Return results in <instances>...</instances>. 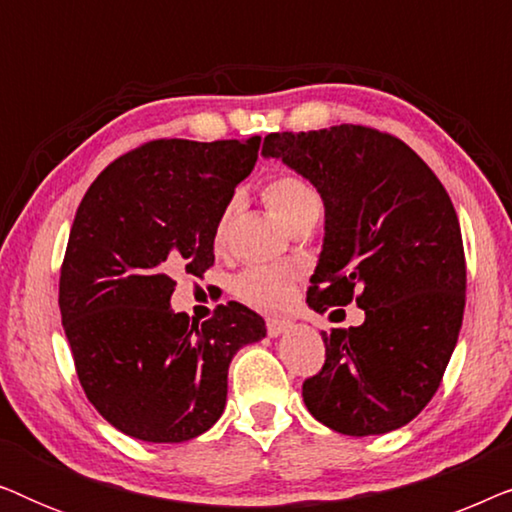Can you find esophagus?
<instances>
[{
    "label": "esophagus",
    "instance_id": "1",
    "mask_svg": "<svg viewBox=\"0 0 512 512\" xmlns=\"http://www.w3.org/2000/svg\"><path fill=\"white\" fill-rule=\"evenodd\" d=\"M293 324L289 319H277V317H272V319H268V335L270 338H277V335H282V333H286L289 331Z\"/></svg>",
    "mask_w": 512,
    "mask_h": 512
}]
</instances>
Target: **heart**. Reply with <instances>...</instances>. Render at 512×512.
Wrapping results in <instances>:
<instances>
[{
    "label": "heart",
    "mask_w": 512,
    "mask_h": 512,
    "mask_svg": "<svg viewBox=\"0 0 512 512\" xmlns=\"http://www.w3.org/2000/svg\"><path fill=\"white\" fill-rule=\"evenodd\" d=\"M263 200L268 202L272 214L284 223L286 228H296L303 221H317L321 212L319 193L307 184L303 177L291 172H282L272 177L263 188ZM237 207V200H230L216 221L214 242L223 244L228 235L230 219ZM293 284L296 277L293 272L282 268H265V265H254L240 272L235 279V293L244 303L261 307V310H277L286 305L293 296Z\"/></svg>",
    "instance_id": "heart-1"
}]
</instances>
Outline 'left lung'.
<instances>
[{"mask_svg":"<svg viewBox=\"0 0 512 512\" xmlns=\"http://www.w3.org/2000/svg\"><path fill=\"white\" fill-rule=\"evenodd\" d=\"M263 156L324 200L307 303L324 312L356 300L366 312L361 326L321 333L326 361L303 382L307 410L345 436L401 429L438 391L464 319L466 258L450 195L408 144L363 125L272 132Z\"/></svg>","mask_w":512,"mask_h":512,"instance_id":"1","label":"left lung"}]
</instances>
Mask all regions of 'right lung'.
<instances>
[{"label":"right lung","mask_w":512,"mask_h":512,"mask_svg":"<svg viewBox=\"0 0 512 512\" xmlns=\"http://www.w3.org/2000/svg\"><path fill=\"white\" fill-rule=\"evenodd\" d=\"M261 137L156 139L114 160L76 209L60 270V314L76 375L111 426L184 443L226 408L237 349L265 338L240 303L198 326L174 312V275L214 265V228L249 177Z\"/></svg>","instance_id":"right-lung-1"}]
</instances>
